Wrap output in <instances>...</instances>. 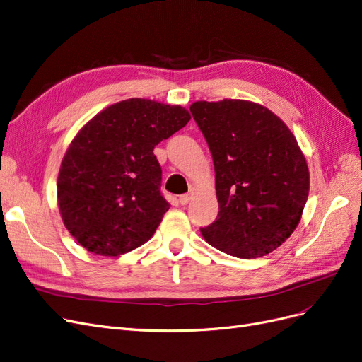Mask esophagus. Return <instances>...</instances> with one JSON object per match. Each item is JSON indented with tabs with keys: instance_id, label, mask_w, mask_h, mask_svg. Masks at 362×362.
Here are the masks:
<instances>
[{
	"instance_id": "esophagus-1",
	"label": "esophagus",
	"mask_w": 362,
	"mask_h": 362,
	"mask_svg": "<svg viewBox=\"0 0 362 362\" xmlns=\"http://www.w3.org/2000/svg\"><path fill=\"white\" fill-rule=\"evenodd\" d=\"M192 199H193V196L189 193V194H181L178 201L181 205H189L192 202Z\"/></svg>"
}]
</instances>
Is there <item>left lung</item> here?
Returning <instances> with one entry per match:
<instances>
[{
  "instance_id": "1",
  "label": "left lung",
  "mask_w": 362,
  "mask_h": 362,
  "mask_svg": "<svg viewBox=\"0 0 362 362\" xmlns=\"http://www.w3.org/2000/svg\"><path fill=\"white\" fill-rule=\"evenodd\" d=\"M192 115L213 156L218 216L202 236L220 252L255 259L276 250L301 220L307 161L288 126L262 105L194 102Z\"/></svg>"
}]
</instances>
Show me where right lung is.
Masks as SVG:
<instances>
[{
  "label": "right lung",
  "mask_w": 362,
  "mask_h": 362,
  "mask_svg": "<svg viewBox=\"0 0 362 362\" xmlns=\"http://www.w3.org/2000/svg\"><path fill=\"white\" fill-rule=\"evenodd\" d=\"M190 121L189 110L129 98L74 136L58 173L64 226L86 250L119 256L145 244L169 209L153 149Z\"/></svg>",
  "instance_id": "1"
}]
</instances>
